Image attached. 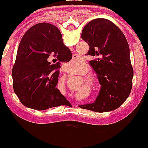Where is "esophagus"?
I'll return each mask as SVG.
<instances>
[{
    "mask_svg": "<svg viewBox=\"0 0 148 148\" xmlns=\"http://www.w3.org/2000/svg\"><path fill=\"white\" fill-rule=\"evenodd\" d=\"M75 107H77V106H75Z\"/></svg>",
    "mask_w": 148,
    "mask_h": 148,
    "instance_id": "obj_1",
    "label": "esophagus"
}]
</instances>
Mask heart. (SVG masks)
I'll use <instances>...</instances> for the list:
<instances>
[{
    "label": "heart",
    "instance_id": "b5f03b06",
    "mask_svg": "<svg viewBox=\"0 0 148 148\" xmlns=\"http://www.w3.org/2000/svg\"><path fill=\"white\" fill-rule=\"evenodd\" d=\"M83 62V60L81 58H75L74 59H72L70 62H69L68 65L67 66H71L72 67V69H69V67H67V70L68 72H76L77 69L79 68V67L82 64ZM87 66L86 65V64H84V66L82 67V70H81V73L82 74H84V73L86 72L87 71ZM84 79L86 80V81H89L90 84L92 86H95V84H96L97 81V78L96 76H95L94 75L90 74H88L84 76Z\"/></svg>",
    "mask_w": 148,
    "mask_h": 148
}]
</instances>
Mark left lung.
Here are the masks:
<instances>
[{
	"instance_id": "1",
	"label": "left lung",
	"mask_w": 148,
	"mask_h": 148,
	"mask_svg": "<svg viewBox=\"0 0 148 148\" xmlns=\"http://www.w3.org/2000/svg\"><path fill=\"white\" fill-rule=\"evenodd\" d=\"M81 38L89 46L87 56L98 57L90 61L101 88L96 101L79 106L103 113L114 111L130 96L134 70L128 42L121 30L106 18H95L84 26Z\"/></svg>"
}]
</instances>
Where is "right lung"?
I'll return each mask as SVG.
<instances>
[{
  "instance_id": "1",
  "label": "right lung",
  "mask_w": 148,
  "mask_h": 148,
  "mask_svg": "<svg viewBox=\"0 0 148 148\" xmlns=\"http://www.w3.org/2000/svg\"><path fill=\"white\" fill-rule=\"evenodd\" d=\"M52 57L56 62L51 65ZM62 35L48 23L34 25L25 32L18 45L12 76L13 88L23 106L43 111L69 102L56 88L61 62L72 60Z\"/></svg>"
}]
</instances>
